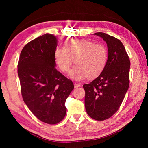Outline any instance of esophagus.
I'll use <instances>...</instances> for the list:
<instances>
[{
	"mask_svg": "<svg viewBox=\"0 0 148 148\" xmlns=\"http://www.w3.org/2000/svg\"><path fill=\"white\" fill-rule=\"evenodd\" d=\"M81 87V85H80L79 84H76V83L74 84L75 88H78V87Z\"/></svg>",
	"mask_w": 148,
	"mask_h": 148,
	"instance_id": "1",
	"label": "esophagus"
}]
</instances>
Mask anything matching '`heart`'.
<instances>
[{
  "label": "heart",
  "instance_id": "b5f03b06",
  "mask_svg": "<svg viewBox=\"0 0 148 148\" xmlns=\"http://www.w3.org/2000/svg\"><path fill=\"white\" fill-rule=\"evenodd\" d=\"M55 62L62 72L70 71L74 61L76 64L70 77L76 81L86 77L93 78L101 73L108 59L106 47L88 40H69L64 48L57 47L54 53Z\"/></svg>",
  "mask_w": 148,
  "mask_h": 148
}]
</instances>
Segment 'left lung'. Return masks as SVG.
I'll use <instances>...</instances> for the list:
<instances>
[{
    "instance_id": "obj_1",
    "label": "left lung",
    "mask_w": 148,
    "mask_h": 148,
    "mask_svg": "<svg viewBox=\"0 0 148 148\" xmlns=\"http://www.w3.org/2000/svg\"><path fill=\"white\" fill-rule=\"evenodd\" d=\"M107 44L106 66L99 76L84 84L85 106L87 114L95 120L103 121L118 110L129 87L131 62L122 42L104 32L93 34Z\"/></svg>"
}]
</instances>
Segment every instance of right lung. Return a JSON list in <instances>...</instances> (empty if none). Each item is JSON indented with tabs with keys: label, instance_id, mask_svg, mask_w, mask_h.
<instances>
[{
	"label": "right lung",
	"instance_id": "right-lung-1",
	"mask_svg": "<svg viewBox=\"0 0 148 148\" xmlns=\"http://www.w3.org/2000/svg\"><path fill=\"white\" fill-rule=\"evenodd\" d=\"M57 46L54 35L39 36L24 46L17 65L23 101L39 120L51 125L63 119L65 102L74 88L71 80L56 69Z\"/></svg>",
	"mask_w": 148,
	"mask_h": 148
}]
</instances>
